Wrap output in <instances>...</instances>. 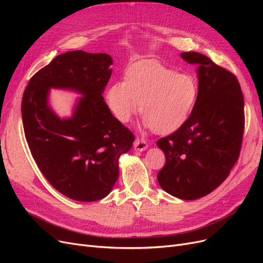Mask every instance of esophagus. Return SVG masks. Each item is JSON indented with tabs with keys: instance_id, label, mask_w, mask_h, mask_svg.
<instances>
[{
	"instance_id": "1",
	"label": "esophagus",
	"mask_w": 263,
	"mask_h": 263,
	"mask_svg": "<svg viewBox=\"0 0 263 263\" xmlns=\"http://www.w3.org/2000/svg\"><path fill=\"white\" fill-rule=\"evenodd\" d=\"M134 148L137 151H144L148 148V144L145 139H139L137 138L134 142Z\"/></svg>"
}]
</instances>
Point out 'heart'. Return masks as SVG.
<instances>
[{"mask_svg": "<svg viewBox=\"0 0 263 263\" xmlns=\"http://www.w3.org/2000/svg\"><path fill=\"white\" fill-rule=\"evenodd\" d=\"M197 92V84L191 76L147 60L127 71L125 81L110 85L106 99L110 110L122 123L129 122L141 104L145 125L158 134H170L187 121Z\"/></svg>", "mask_w": 263, "mask_h": 263, "instance_id": "b5f03b06", "label": "heart"}]
</instances>
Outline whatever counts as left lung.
Instances as JSON below:
<instances>
[{"mask_svg": "<svg viewBox=\"0 0 263 263\" xmlns=\"http://www.w3.org/2000/svg\"><path fill=\"white\" fill-rule=\"evenodd\" d=\"M181 57L197 66L198 92L187 121L157 141L165 156L158 182L169 194L192 201L219 186L239 158L243 95L235 74L195 51Z\"/></svg>", "mask_w": 263, "mask_h": 263, "instance_id": "1", "label": "left lung"}]
</instances>
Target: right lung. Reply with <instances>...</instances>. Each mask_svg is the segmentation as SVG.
<instances>
[{"label": "right lung", "mask_w": 263, "mask_h": 263, "mask_svg": "<svg viewBox=\"0 0 263 263\" xmlns=\"http://www.w3.org/2000/svg\"><path fill=\"white\" fill-rule=\"evenodd\" d=\"M112 65L107 53H62L30 78L23 94V126L31 156L47 181L71 200L105 197L118 178L119 156L129 151L135 140L102 95ZM51 87L84 95L72 118L61 120L52 112Z\"/></svg>", "instance_id": "obj_1"}]
</instances>
